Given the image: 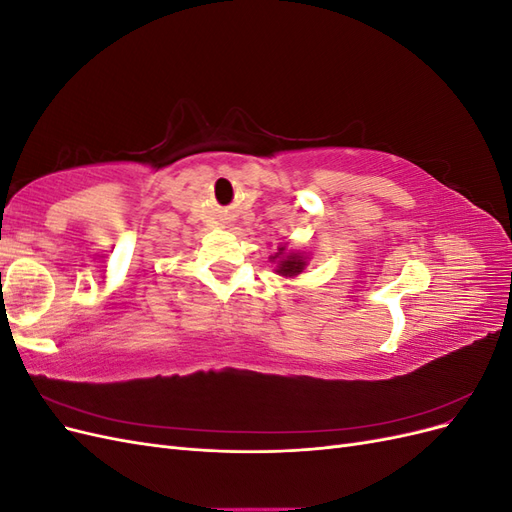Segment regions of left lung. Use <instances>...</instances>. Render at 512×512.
<instances>
[{
    "mask_svg": "<svg viewBox=\"0 0 512 512\" xmlns=\"http://www.w3.org/2000/svg\"><path fill=\"white\" fill-rule=\"evenodd\" d=\"M273 262H277L275 273L282 275V277H297L299 273H303L305 265H307V258L299 252H288L286 245L277 247L275 256H271Z\"/></svg>",
    "mask_w": 512,
    "mask_h": 512,
    "instance_id": "left-lung-1",
    "label": "left lung"
}]
</instances>
